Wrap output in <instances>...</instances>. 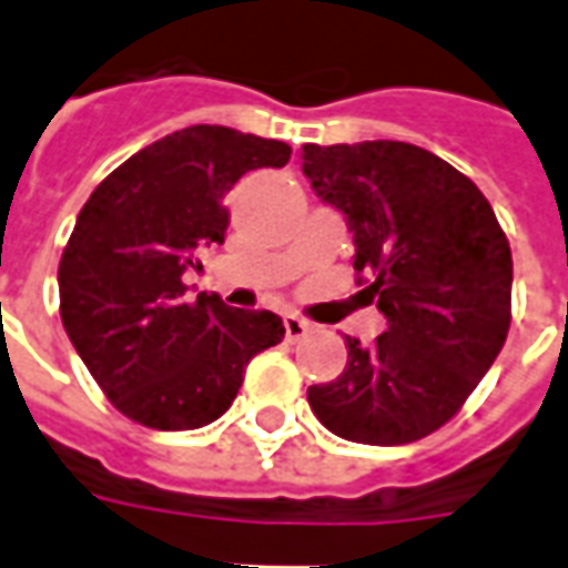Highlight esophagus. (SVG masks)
Masks as SVG:
<instances>
[{
    "label": "esophagus",
    "mask_w": 568,
    "mask_h": 568,
    "mask_svg": "<svg viewBox=\"0 0 568 568\" xmlns=\"http://www.w3.org/2000/svg\"><path fill=\"white\" fill-rule=\"evenodd\" d=\"M283 325H285V337H288V341H301L310 328L307 322L301 320V316H295V313H285Z\"/></svg>",
    "instance_id": "esophagus-1"
}]
</instances>
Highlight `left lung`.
Returning a JSON list of instances; mask_svg holds the SVG:
<instances>
[{
  "label": "left lung",
  "instance_id": "8db88e82",
  "mask_svg": "<svg viewBox=\"0 0 568 568\" xmlns=\"http://www.w3.org/2000/svg\"><path fill=\"white\" fill-rule=\"evenodd\" d=\"M301 170L353 234L386 332L346 337V368L310 386L337 438L410 444L465 405L511 325V246L477 185L410 142L304 145Z\"/></svg>",
  "mask_w": 568,
  "mask_h": 568
}]
</instances>
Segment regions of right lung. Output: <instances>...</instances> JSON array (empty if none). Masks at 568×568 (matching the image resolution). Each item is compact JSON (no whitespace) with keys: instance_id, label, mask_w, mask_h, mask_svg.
<instances>
[{"instance_id":"add662e5","label":"right lung","mask_w":568,"mask_h":568,"mask_svg":"<svg viewBox=\"0 0 568 568\" xmlns=\"http://www.w3.org/2000/svg\"><path fill=\"white\" fill-rule=\"evenodd\" d=\"M280 140L197 124L136 151L81 206L57 283L69 341L112 405L161 432L219 419L252 356L283 341L271 310H234L182 273L224 243L227 191L252 170L285 166Z\"/></svg>"}]
</instances>
